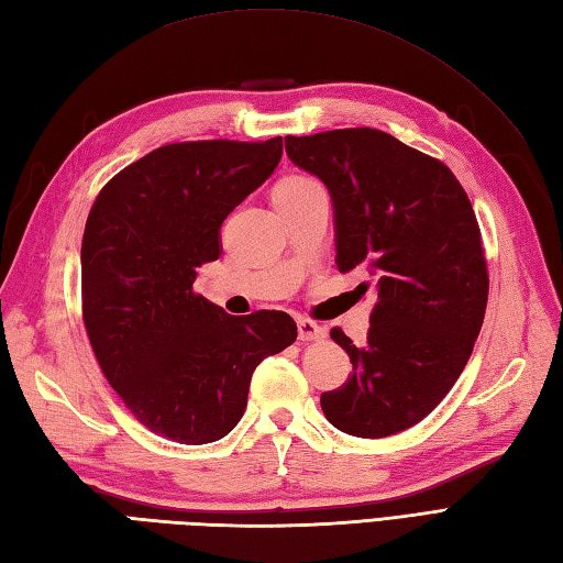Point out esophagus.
I'll return each mask as SVG.
<instances>
[{"mask_svg":"<svg viewBox=\"0 0 563 563\" xmlns=\"http://www.w3.org/2000/svg\"><path fill=\"white\" fill-rule=\"evenodd\" d=\"M297 336H300V341L309 343V341H324L329 336V331L324 327H319L317 321L312 319H297Z\"/></svg>","mask_w":563,"mask_h":563,"instance_id":"obj_1","label":"esophagus"}]
</instances>
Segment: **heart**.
I'll list each match as a JSON object with an SVG mask.
<instances>
[{
  "mask_svg": "<svg viewBox=\"0 0 563 563\" xmlns=\"http://www.w3.org/2000/svg\"><path fill=\"white\" fill-rule=\"evenodd\" d=\"M302 184H312L309 178H288V181H283L278 188H285V186H302Z\"/></svg>",
  "mask_w": 563,
  "mask_h": 563,
  "instance_id": "b5f03b06",
  "label": "heart"
}]
</instances>
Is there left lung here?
Here are the masks:
<instances>
[{
    "label": "left lung",
    "instance_id": "left-lung-1",
    "mask_svg": "<svg viewBox=\"0 0 563 563\" xmlns=\"http://www.w3.org/2000/svg\"><path fill=\"white\" fill-rule=\"evenodd\" d=\"M295 166L329 188L336 266L363 268L375 307L367 343L341 329L353 375L321 394L331 426L357 438H387L426 418L474 351L488 300L479 224L445 164L373 128L285 137Z\"/></svg>",
    "mask_w": 563,
    "mask_h": 563
}]
</instances>
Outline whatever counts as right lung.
<instances>
[{"mask_svg":"<svg viewBox=\"0 0 563 563\" xmlns=\"http://www.w3.org/2000/svg\"><path fill=\"white\" fill-rule=\"evenodd\" d=\"M280 157V137L176 142L125 166L93 200L84 327L109 385L152 433L184 445L224 438L256 365L297 339L290 314L232 317L194 292L198 268L222 254L224 218Z\"/></svg>","mask_w":563,"mask_h":563,"instance_id":"obj_1","label":"right lung"}]
</instances>
